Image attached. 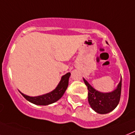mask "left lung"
Here are the masks:
<instances>
[{"mask_svg":"<svg viewBox=\"0 0 135 135\" xmlns=\"http://www.w3.org/2000/svg\"><path fill=\"white\" fill-rule=\"evenodd\" d=\"M88 89V101L89 105L98 114H105L112 112L117 107L121 98V80L114 90L111 92L103 93L98 91L83 78Z\"/></svg>","mask_w":135,"mask_h":135,"instance_id":"1","label":"left lung"}]
</instances>
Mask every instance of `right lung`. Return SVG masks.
<instances>
[{
  "mask_svg": "<svg viewBox=\"0 0 135 135\" xmlns=\"http://www.w3.org/2000/svg\"><path fill=\"white\" fill-rule=\"evenodd\" d=\"M70 75H71L70 73H67L63 75L61 78V80L60 81V83L54 90L41 96H29L21 93L20 91L19 92L27 100L32 103L37 105H48L50 104L54 103L62 98L69 86V79Z\"/></svg>",
  "mask_w": 135,
  "mask_h": 135,
  "instance_id": "right-lung-1",
  "label": "right lung"
}]
</instances>
